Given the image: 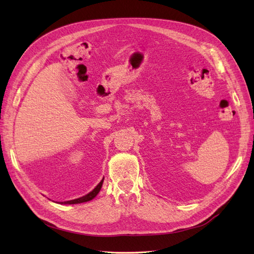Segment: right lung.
<instances>
[{
  "mask_svg": "<svg viewBox=\"0 0 254 254\" xmlns=\"http://www.w3.org/2000/svg\"><path fill=\"white\" fill-rule=\"evenodd\" d=\"M103 181H104V179L98 183V186L92 190V191H90V193L88 194V195H86V196H83V197H80V198H77V199H74V200H70V201H64V202H60V203H64V204H74V203H81V202H86V201H90V200H92V199H93L97 194H98V191L101 190V189H102V186H103Z\"/></svg>",
  "mask_w": 254,
  "mask_h": 254,
  "instance_id": "add662e5",
  "label": "right lung"
}]
</instances>
